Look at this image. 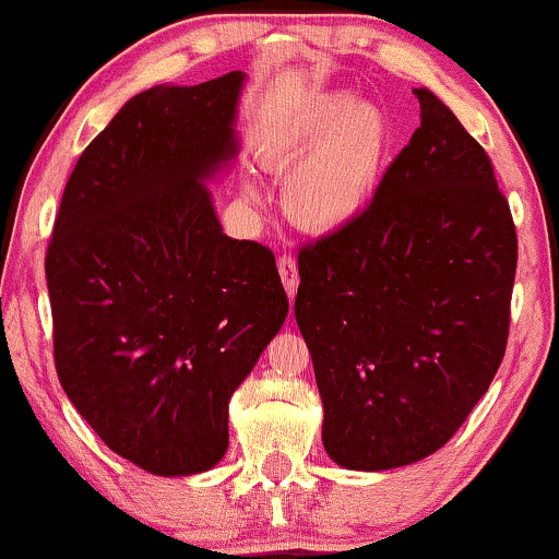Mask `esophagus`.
<instances>
[{
	"label": "esophagus",
	"mask_w": 559,
	"mask_h": 559,
	"mask_svg": "<svg viewBox=\"0 0 559 559\" xmlns=\"http://www.w3.org/2000/svg\"><path fill=\"white\" fill-rule=\"evenodd\" d=\"M278 273H281V281H284L286 294L294 299V294H297V284H299V271H297V262H294L292 254H281Z\"/></svg>",
	"instance_id": "1"
}]
</instances>
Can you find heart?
<instances>
[{"label":"heart","mask_w":559,"mask_h":559,"mask_svg":"<svg viewBox=\"0 0 559 559\" xmlns=\"http://www.w3.org/2000/svg\"><path fill=\"white\" fill-rule=\"evenodd\" d=\"M394 150V123L378 102L329 88L299 105L265 139V159L286 170L284 210L299 228L336 234L368 213ZM258 197L252 183L243 186Z\"/></svg>","instance_id":"obj_1"}]
</instances>
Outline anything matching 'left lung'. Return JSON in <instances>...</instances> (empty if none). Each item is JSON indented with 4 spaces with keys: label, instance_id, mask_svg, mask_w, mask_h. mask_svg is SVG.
<instances>
[{
    "label": "left lung",
    "instance_id": "left-lung-1",
    "mask_svg": "<svg viewBox=\"0 0 559 559\" xmlns=\"http://www.w3.org/2000/svg\"><path fill=\"white\" fill-rule=\"evenodd\" d=\"M368 213L299 252L294 316L346 471L433 454L504 357L518 236L484 146L431 88Z\"/></svg>",
    "mask_w": 559,
    "mask_h": 559
}]
</instances>
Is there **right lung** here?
<instances>
[{"instance_id": "add662e5", "label": "right lung", "mask_w": 559, "mask_h": 559, "mask_svg": "<svg viewBox=\"0 0 559 559\" xmlns=\"http://www.w3.org/2000/svg\"><path fill=\"white\" fill-rule=\"evenodd\" d=\"M241 70L126 102L70 173L47 249L55 365L96 436L141 471L197 476L228 402L284 325L275 258L223 234Z\"/></svg>"}]
</instances>
